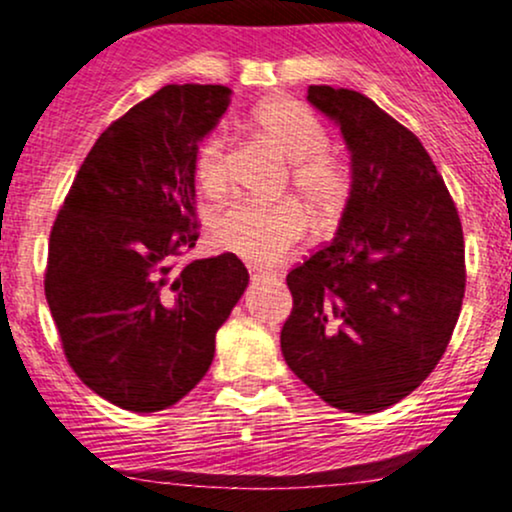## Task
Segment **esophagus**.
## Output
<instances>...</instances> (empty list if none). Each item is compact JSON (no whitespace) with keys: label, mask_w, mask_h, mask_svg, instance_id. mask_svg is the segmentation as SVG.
<instances>
[{"label":"esophagus","mask_w":512,"mask_h":512,"mask_svg":"<svg viewBox=\"0 0 512 512\" xmlns=\"http://www.w3.org/2000/svg\"><path fill=\"white\" fill-rule=\"evenodd\" d=\"M250 274H252V279H264V276H269L274 272L272 269H264V267H250Z\"/></svg>","instance_id":"1"}]
</instances>
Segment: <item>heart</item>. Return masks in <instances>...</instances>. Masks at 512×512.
Instances as JSON below:
<instances>
[{
	"label": "heart",
	"mask_w": 512,
	"mask_h": 512,
	"mask_svg": "<svg viewBox=\"0 0 512 512\" xmlns=\"http://www.w3.org/2000/svg\"><path fill=\"white\" fill-rule=\"evenodd\" d=\"M257 134L291 158V182L313 211L330 223L351 195V170L330 151V132L308 105L274 98L252 113ZM195 178L207 195H221L231 182V151L223 129H211L195 149ZM308 219L296 202L260 204L238 199L211 221L216 245L255 264H274L303 238Z\"/></svg>",
	"instance_id": "1"
}]
</instances>
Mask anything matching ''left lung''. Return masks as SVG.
I'll list each match as a JSON object with an SVG mask.
<instances>
[{
	"label": "left lung",
	"mask_w": 512,
	"mask_h": 512,
	"mask_svg": "<svg viewBox=\"0 0 512 512\" xmlns=\"http://www.w3.org/2000/svg\"><path fill=\"white\" fill-rule=\"evenodd\" d=\"M351 151L339 231L286 274V363L317 397L356 414L414 392L448 349L464 298L457 207L414 132L363 93L310 86Z\"/></svg>",
	"instance_id": "8db88e82"
}]
</instances>
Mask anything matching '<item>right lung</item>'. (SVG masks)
I'll list each match as a JSON object with an SVG mask.
<instances>
[{
    "mask_svg": "<svg viewBox=\"0 0 512 512\" xmlns=\"http://www.w3.org/2000/svg\"><path fill=\"white\" fill-rule=\"evenodd\" d=\"M228 93L170 84L129 108L96 139L52 223L45 298L62 351L115 407L146 414L185 397L248 286L233 252L178 264L199 238L195 149Z\"/></svg>",
    "mask_w": 512,
    "mask_h": 512,
    "instance_id": "1",
    "label": "right lung"
}]
</instances>
